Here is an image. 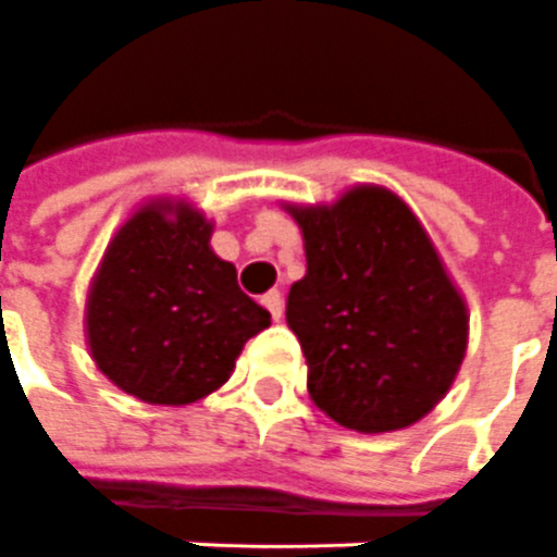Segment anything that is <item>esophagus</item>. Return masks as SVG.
Instances as JSON below:
<instances>
[{
  "mask_svg": "<svg viewBox=\"0 0 557 557\" xmlns=\"http://www.w3.org/2000/svg\"><path fill=\"white\" fill-rule=\"evenodd\" d=\"M263 309L270 311L272 321H282V311H285V302H282V294L278 290H270V294H263Z\"/></svg>",
  "mask_w": 557,
  "mask_h": 557,
  "instance_id": "esophagus-1",
  "label": "esophagus"
}]
</instances>
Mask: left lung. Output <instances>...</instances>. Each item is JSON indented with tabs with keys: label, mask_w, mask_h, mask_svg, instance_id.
I'll return each mask as SVG.
<instances>
[{
	"label": "left lung",
	"mask_w": 557,
	"mask_h": 557,
	"mask_svg": "<svg viewBox=\"0 0 557 557\" xmlns=\"http://www.w3.org/2000/svg\"><path fill=\"white\" fill-rule=\"evenodd\" d=\"M287 212L306 246L287 326L309 362L311 401L366 435L408 429L447 396L465 360L459 287L389 188L357 185L330 207Z\"/></svg>",
	"instance_id": "1"
}]
</instances>
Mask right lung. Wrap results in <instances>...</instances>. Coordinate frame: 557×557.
Returning a JSON list of instances; mask_svg holds the SVG:
<instances>
[{
	"label": "right lung",
	"instance_id": "1",
	"mask_svg": "<svg viewBox=\"0 0 557 557\" xmlns=\"http://www.w3.org/2000/svg\"><path fill=\"white\" fill-rule=\"evenodd\" d=\"M212 222L152 200L110 239L86 297V342L108 381L146 405H191L231 377L270 311L209 248Z\"/></svg>",
	"mask_w": 557,
	"mask_h": 557
}]
</instances>
